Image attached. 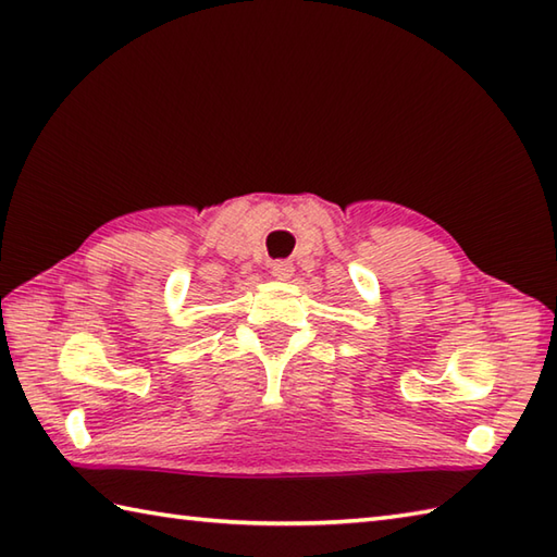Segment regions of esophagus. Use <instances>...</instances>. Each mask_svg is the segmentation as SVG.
Returning <instances> with one entry per match:
<instances>
[{"mask_svg":"<svg viewBox=\"0 0 557 557\" xmlns=\"http://www.w3.org/2000/svg\"><path fill=\"white\" fill-rule=\"evenodd\" d=\"M270 272L275 280H287L292 275V263L289 260H275V263L270 265Z\"/></svg>","mask_w":557,"mask_h":557,"instance_id":"34e87169","label":"esophagus"}]
</instances>
